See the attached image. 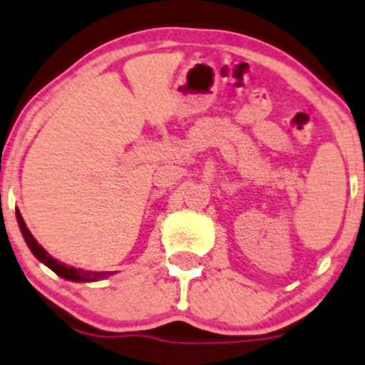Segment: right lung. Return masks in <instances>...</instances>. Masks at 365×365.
Returning <instances> with one entry per match:
<instances>
[{
  "label": "right lung",
  "instance_id": "add662e5",
  "mask_svg": "<svg viewBox=\"0 0 365 365\" xmlns=\"http://www.w3.org/2000/svg\"><path fill=\"white\" fill-rule=\"evenodd\" d=\"M16 215H17V222H19V228L21 232H23V237L24 240H26L28 247L31 250V253L37 257V260H41L42 264L48 265L51 271H55L58 277L66 278V280H73V282H96L100 280V278L107 277L108 272H96V271H83V269H76V267H67L66 264H60L58 260H55V258H51L48 255V251L44 250V247L41 246V244L37 242V240L34 239V235L30 233V230L26 228V225H24L23 221V215H21L19 210H16Z\"/></svg>",
  "mask_w": 365,
  "mask_h": 365
}]
</instances>
